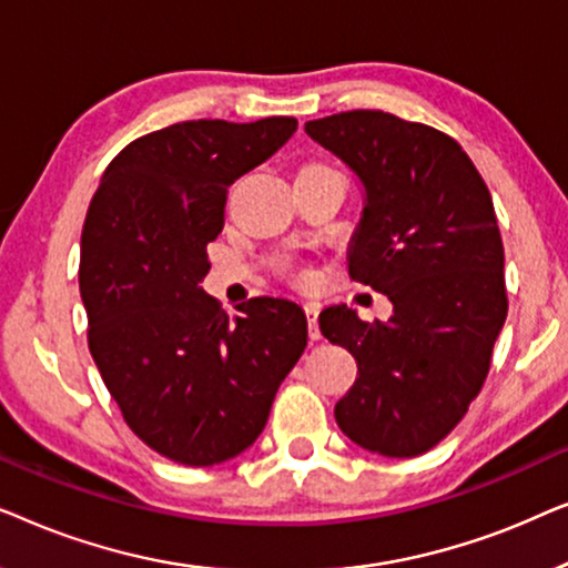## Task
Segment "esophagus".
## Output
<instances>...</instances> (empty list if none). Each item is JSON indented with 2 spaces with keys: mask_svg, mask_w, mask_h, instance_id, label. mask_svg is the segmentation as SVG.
Wrapping results in <instances>:
<instances>
[{
  "mask_svg": "<svg viewBox=\"0 0 568 568\" xmlns=\"http://www.w3.org/2000/svg\"><path fill=\"white\" fill-rule=\"evenodd\" d=\"M317 313H321V307H317L315 302H307V305H305V315H307L310 338H313V341L321 338V328H317Z\"/></svg>",
  "mask_w": 568,
  "mask_h": 568,
  "instance_id": "obj_1",
  "label": "esophagus"
}]
</instances>
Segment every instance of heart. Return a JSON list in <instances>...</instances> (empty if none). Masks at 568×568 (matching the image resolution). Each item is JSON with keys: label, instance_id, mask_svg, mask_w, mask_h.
I'll list each match as a JSON object with an SVG mask.
<instances>
[{"label": "heart", "instance_id": "obj_1", "mask_svg": "<svg viewBox=\"0 0 568 568\" xmlns=\"http://www.w3.org/2000/svg\"><path fill=\"white\" fill-rule=\"evenodd\" d=\"M286 271H290V276H294V278H297V282H302V284H307V282H310V271H307V268L290 266Z\"/></svg>", "mask_w": 568, "mask_h": 568}]
</instances>
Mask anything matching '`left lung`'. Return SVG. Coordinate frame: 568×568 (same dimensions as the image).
Here are the masks:
<instances>
[{
    "instance_id": "left-lung-1",
    "label": "left lung",
    "mask_w": 568,
    "mask_h": 568,
    "mask_svg": "<svg viewBox=\"0 0 568 568\" xmlns=\"http://www.w3.org/2000/svg\"><path fill=\"white\" fill-rule=\"evenodd\" d=\"M305 131L364 183L348 276L393 302L387 323H364L344 305L321 313L323 336L359 367L336 422L369 453L422 455L484 387L507 317L491 193L463 146L426 123L346 111Z\"/></svg>"
}]
</instances>
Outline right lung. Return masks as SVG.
<instances>
[{
	"mask_svg": "<svg viewBox=\"0 0 568 568\" xmlns=\"http://www.w3.org/2000/svg\"><path fill=\"white\" fill-rule=\"evenodd\" d=\"M297 119L181 121L134 139L105 168L82 227L88 344L129 429L168 460L206 468L251 447L307 346L290 300L227 315L199 282L227 189L268 160Z\"/></svg>",
	"mask_w": 568,
	"mask_h": 568,
	"instance_id": "add662e5",
	"label": "right lung"
}]
</instances>
